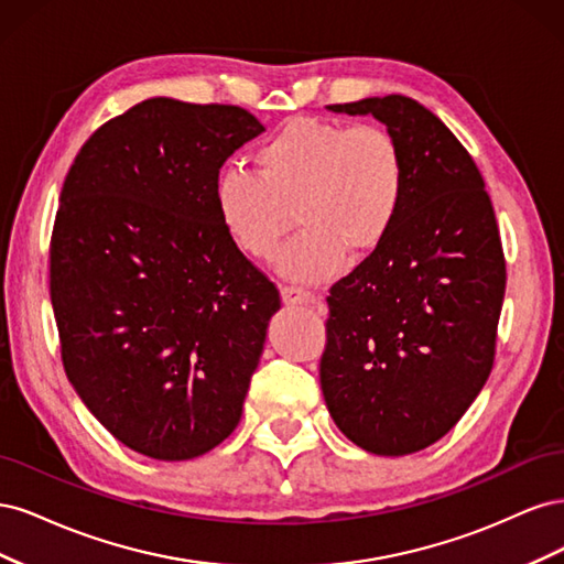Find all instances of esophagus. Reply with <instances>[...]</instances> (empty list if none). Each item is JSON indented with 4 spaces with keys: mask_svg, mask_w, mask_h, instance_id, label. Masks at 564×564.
<instances>
[{
    "mask_svg": "<svg viewBox=\"0 0 564 564\" xmlns=\"http://www.w3.org/2000/svg\"><path fill=\"white\" fill-rule=\"evenodd\" d=\"M280 296H282L284 305H303V303L313 301V296L308 292H303V289H299V286H282Z\"/></svg>",
    "mask_w": 564,
    "mask_h": 564,
    "instance_id": "34e87169",
    "label": "esophagus"
}]
</instances>
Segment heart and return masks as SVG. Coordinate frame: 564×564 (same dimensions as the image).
Returning <instances> with one entry per match:
<instances>
[{"instance_id": "obj_1", "label": "heart", "mask_w": 564, "mask_h": 564, "mask_svg": "<svg viewBox=\"0 0 564 564\" xmlns=\"http://www.w3.org/2000/svg\"><path fill=\"white\" fill-rule=\"evenodd\" d=\"M256 172L228 166L214 202L235 245L270 259L292 228H303L280 259L289 280L322 282L350 256H367L395 226L406 164L395 135L379 124L346 127L292 119L256 150Z\"/></svg>"}]
</instances>
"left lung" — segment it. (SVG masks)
Returning a JSON list of instances; mask_svg holds the SVG:
<instances>
[{
  "mask_svg": "<svg viewBox=\"0 0 564 564\" xmlns=\"http://www.w3.org/2000/svg\"><path fill=\"white\" fill-rule=\"evenodd\" d=\"M327 110L386 124L406 191L386 240L332 286L322 395L357 447L414 454L447 435L489 379L506 292L497 218L468 150L414 98Z\"/></svg>",
  "mask_w": 564,
  "mask_h": 564,
  "instance_id": "left-lung-1",
  "label": "left lung"
}]
</instances>
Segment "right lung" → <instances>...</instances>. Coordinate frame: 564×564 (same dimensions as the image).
<instances>
[{"instance_id": "obj_1", "label": "right lung", "mask_w": 564, "mask_h": 564, "mask_svg": "<svg viewBox=\"0 0 564 564\" xmlns=\"http://www.w3.org/2000/svg\"><path fill=\"white\" fill-rule=\"evenodd\" d=\"M265 127L237 106L148 98L82 145L51 237L67 379L122 445L218 447L242 419L275 284L220 224L218 169Z\"/></svg>"}]
</instances>
